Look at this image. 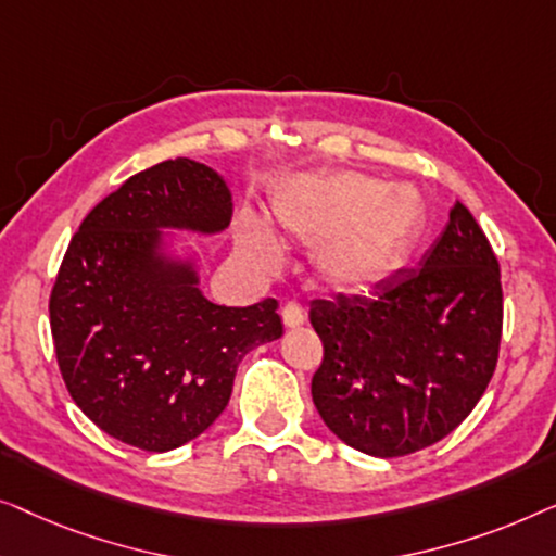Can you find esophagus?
Returning <instances> with one entry per match:
<instances>
[{
	"mask_svg": "<svg viewBox=\"0 0 556 556\" xmlns=\"http://www.w3.org/2000/svg\"><path fill=\"white\" fill-rule=\"evenodd\" d=\"M281 323L287 327H300L304 323V312L296 302H287L285 307H281Z\"/></svg>",
	"mask_w": 556,
	"mask_h": 556,
	"instance_id": "esophagus-1",
	"label": "esophagus"
}]
</instances>
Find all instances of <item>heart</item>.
Masks as SVG:
<instances>
[{"label": "heart", "instance_id": "obj_1", "mask_svg": "<svg viewBox=\"0 0 556 556\" xmlns=\"http://www.w3.org/2000/svg\"><path fill=\"white\" fill-rule=\"evenodd\" d=\"M271 216L289 237L317 247V269L330 285L363 289L405 262L426 229L428 206L416 184L386 186L372 176L340 170L279 186ZM237 244L260 267H275L279 260L275 231L252 211L239 218Z\"/></svg>", "mask_w": 556, "mask_h": 556}]
</instances>
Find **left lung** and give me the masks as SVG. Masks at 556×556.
<instances>
[{
    "instance_id": "8db88e82",
    "label": "left lung",
    "mask_w": 556,
    "mask_h": 556,
    "mask_svg": "<svg viewBox=\"0 0 556 556\" xmlns=\"http://www.w3.org/2000/svg\"><path fill=\"white\" fill-rule=\"evenodd\" d=\"M502 275L464 203L416 269L365 296L312 302L325 345L312 401L325 426L367 456L428 448L481 401L502 340Z\"/></svg>"
}]
</instances>
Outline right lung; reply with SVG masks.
I'll return each mask as SVG.
<instances>
[{
  "instance_id": "obj_1",
  "label": "right lung",
  "mask_w": 556,
  "mask_h": 556,
  "mask_svg": "<svg viewBox=\"0 0 556 556\" xmlns=\"http://www.w3.org/2000/svg\"><path fill=\"white\" fill-rule=\"evenodd\" d=\"M231 189L191 159L130 176L85 216L50 296L62 380L100 431L174 451L222 416L249 350L281 338L277 300L224 307L176 233L218 237Z\"/></svg>"
}]
</instances>
